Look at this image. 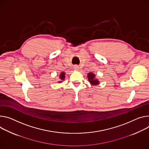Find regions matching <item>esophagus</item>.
<instances>
[{
    "label": "esophagus",
    "mask_w": 149,
    "mask_h": 149,
    "mask_svg": "<svg viewBox=\"0 0 149 149\" xmlns=\"http://www.w3.org/2000/svg\"><path fill=\"white\" fill-rule=\"evenodd\" d=\"M74 69L75 70H79V66H77V65H75L74 67Z\"/></svg>",
    "instance_id": "34e87169"
}]
</instances>
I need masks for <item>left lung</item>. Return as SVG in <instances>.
I'll return each mask as SVG.
<instances>
[{
  "label": "left lung",
  "instance_id": "1",
  "mask_svg": "<svg viewBox=\"0 0 149 149\" xmlns=\"http://www.w3.org/2000/svg\"><path fill=\"white\" fill-rule=\"evenodd\" d=\"M87 78L89 83L93 86H97L100 84V81L98 79L96 78V75L93 72L87 74Z\"/></svg>",
  "mask_w": 149,
  "mask_h": 149
}]
</instances>
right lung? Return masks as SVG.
<instances>
[{
  "mask_svg": "<svg viewBox=\"0 0 149 149\" xmlns=\"http://www.w3.org/2000/svg\"><path fill=\"white\" fill-rule=\"evenodd\" d=\"M65 72H61L60 75H59V79L60 80L59 81V83H61L62 81H63L65 79Z\"/></svg>",
  "mask_w": 149,
  "mask_h": 149,
  "instance_id": "add662e5",
  "label": "right lung"
}]
</instances>
